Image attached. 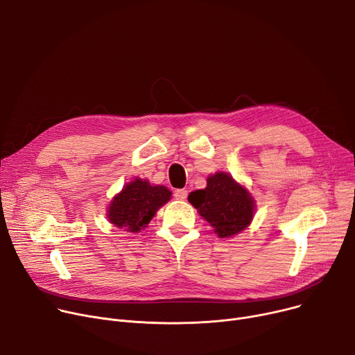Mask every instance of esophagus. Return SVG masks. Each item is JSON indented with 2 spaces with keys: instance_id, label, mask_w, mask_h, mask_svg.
I'll return each mask as SVG.
<instances>
[{
  "instance_id": "34e87169",
  "label": "esophagus",
  "mask_w": 355,
  "mask_h": 355,
  "mask_svg": "<svg viewBox=\"0 0 355 355\" xmlns=\"http://www.w3.org/2000/svg\"><path fill=\"white\" fill-rule=\"evenodd\" d=\"M187 190H184V189H180V190H175L174 191V197L177 198V200H185L187 198Z\"/></svg>"
}]
</instances>
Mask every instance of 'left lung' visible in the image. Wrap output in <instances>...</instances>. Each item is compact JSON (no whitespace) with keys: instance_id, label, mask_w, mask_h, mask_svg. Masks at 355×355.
Masks as SVG:
<instances>
[{"instance_id":"1","label":"left lung","mask_w":355,"mask_h":355,"mask_svg":"<svg viewBox=\"0 0 355 355\" xmlns=\"http://www.w3.org/2000/svg\"><path fill=\"white\" fill-rule=\"evenodd\" d=\"M189 201L220 239L233 237L245 230L254 214L253 197L227 173L210 175L207 187L190 193Z\"/></svg>"}]
</instances>
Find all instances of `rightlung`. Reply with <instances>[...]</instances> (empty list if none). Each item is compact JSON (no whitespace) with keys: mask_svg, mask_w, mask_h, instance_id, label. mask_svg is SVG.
<instances>
[{"mask_svg":"<svg viewBox=\"0 0 355 355\" xmlns=\"http://www.w3.org/2000/svg\"><path fill=\"white\" fill-rule=\"evenodd\" d=\"M168 200H171V191L164 185H151L146 180L135 178L112 198L106 216L115 227L138 233Z\"/></svg>","mask_w":355,"mask_h":355,"instance_id":"obj_1","label":"right lung"}]
</instances>
